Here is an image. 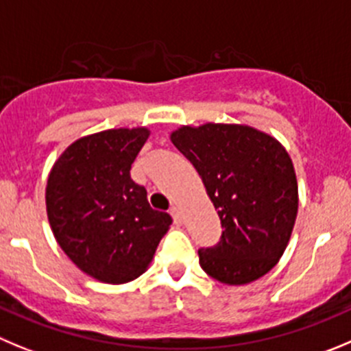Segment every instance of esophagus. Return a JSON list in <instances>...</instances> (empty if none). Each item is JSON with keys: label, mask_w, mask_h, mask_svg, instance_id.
Wrapping results in <instances>:
<instances>
[{"label": "esophagus", "mask_w": 351, "mask_h": 351, "mask_svg": "<svg viewBox=\"0 0 351 351\" xmlns=\"http://www.w3.org/2000/svg\"><path fill=\"white\" fill-rule=\"evenodd\" d=\"M169 213H171L175 223H182V211H180L178 206H173V208L169 209Z\"/></svg>", "instance_id": "1"}]
</instances>
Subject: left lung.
Here are the masks:
<instances>
[{"instance_id": "1", "label": "left lung", "mask_w": 351, "mask_h": 351, "mask_svg": "<svg viewBox=\"0 0 351 351\" xmlns=\"http://www.w3.org/2000/svg\"><path fill=\"white\" fill-rule=\"evenodd\" d=\"M169 138L197 169L223 227L215 247L199 251L202 270L227 286L261 279L279 263L296 221L298 180L287 150L247 124H186Z\"/></svg>"}]
</instances>
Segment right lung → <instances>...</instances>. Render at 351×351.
<instances>
[{"instance_id": "add662e5", "label": "right lung", "mask_w": 351, "mask_h": 351, "mask_svg": "<svg viewBox=\"0 0 351 351\" xmlns=\"http://www.w3.org/2000/svg\"><path fill=\"white\" fill-rule=\"evenodd\" d=\"M149 135L138 126L81 136L48 175L51 232L72 263L100 282L140 277L173 223L168 213L150 208L147 191L130 175Z\"/></svg>"}]
</instances>
